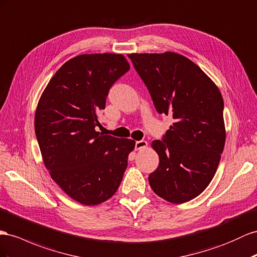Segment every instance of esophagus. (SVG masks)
<instances>
[{
	"label": "esophagus",
	"instance_id": "esophagus-1",
	"mask_svg": "<svg viewBox=\"0 0 257 257\" xmlns=\"http://www.w3.org/2000/svg\"><path fill=\"white\" fill-rule=\"evenodd\" d=\"M148 146V143L146 141H140V142H136L135 143V149L136 150H141V149H144Z\"/></svg>",
	"mask_w": 257,
	"mask_h": 257
}]
</instances>
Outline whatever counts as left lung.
I'll list each match as a JSON object with an SVG mask.
<instances>
[{
	"instance_id": "left-lung-1",
	"label": "left lung",
	"mask_w": 257,
	"mask_h": 257,
	"mask_svg": "<svg viewBox=\"0 0 257 257\" xmlns=\"http://www.w3.org/2000/svg\"><path fill=\"white\" fill-rule=\"evenodd\" d=\"M157 111L174 123L154 141L158 169L149 175L156 195L171 203L198 197L215 175L224 150V100L216 84L195 62L173 52L130 54Z\"/></svg>"
}]
</instances>
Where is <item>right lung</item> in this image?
Returning <instances> with one entry per match:
<instances>
[{"label": "right lung", "instance_id": "add662e5", "mask_svg": "<svg viewBox=\"0 0 257 257\" xmlns=\"http://www.w3.org/2000/svg\"><path fill=\"white\" fill-rule=\"evenodd\" d=\"M128 70L121 54L79 55L58 69L38 102L34 130L45 168L81 204L114 195L134 150V141L95 130L110 87Z\"/></svg>", "mask_w": 257, "mask_h": 257}]
</instances>
